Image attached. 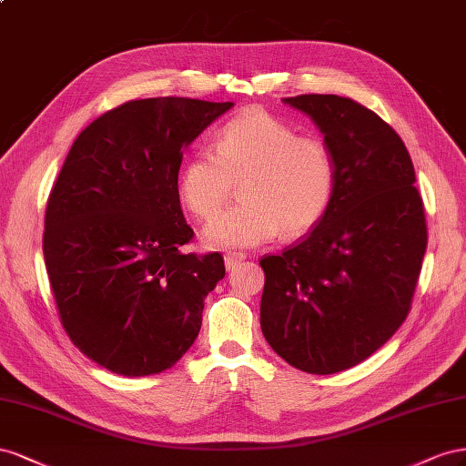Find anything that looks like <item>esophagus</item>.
Returning a JSON list of instances; mask_svg holds the SVG:
<instances>
[{"instance_id":"1","label":"esophagus","mask_w":466,"mask_h":466,"mask_svg":"<svg viewBox=\"0 0 466 466\" xmlns=\"http://www.w3.org/2000/svg\"><path fill=\"white\" fill-rule=\"evenodd\" d=\"M246 259V254H236V251H230V254L224 256V265L226 269L232 271L238 268V263H242Z\"/></svg>"}]
</instances>
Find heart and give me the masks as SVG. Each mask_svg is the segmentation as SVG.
Here are the masks:
<instances>
[{"instance_id": "b5f03b06", "label": "heart", "mask_w": 466, "mask_h": 466, "mask_svg": "<svg viewBox=\"0 0 466 466\" xmlns=\"http://www.w3.org/2000/svg\"><path fill=\"white\" fill-rule=\"evenodd\" d=\"M240 181L244 201L207 226L208 248H251L279 230L295 238L314 228L334 201L336 157L320 138L299 137L265 111H248L218 130L215 152L189 156L177 189L183 205L208 220Z\"/></svg>"}]
</instances>
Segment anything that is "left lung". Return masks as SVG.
<instances>
[{
  "label": "left lung",
  "mask_w": 466,
  "mask_h": 466,
  "mask_svg": "<svg viewBox=\"0 0 466 466\" xmlns=\"http://www.w3.org/2000/svg\"><path fill=\"white\" fill-rule=\"evenodd\" d=\"M336 157V195L299 244L259 261L261 331L312 375L339 373L387 343L410 312L428 246L414 164L402 138L350 97H285Z\"/></svg>",
  "instance_id": "left-lung-1"
}]
</instances>
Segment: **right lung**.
<instances>
[{"label":"right lung","mask_w":466,"mask_h":466,"mask_svg":"<svg viewBox=\"0 0 466 466\" xmlns=\"http://www.w3.org/2000/svg\"><path fill=\"white\" fill-rule=\"evenodd\" d=\"M234 107L187 97L128 101L72 144L52 187L43 251L60 320L91 361L125 377L174 367L224 277L197 258L179 205L183 150Z\"/></svg>","instance_id":"1"}]
</instances>
